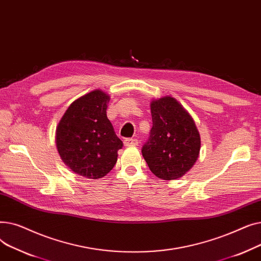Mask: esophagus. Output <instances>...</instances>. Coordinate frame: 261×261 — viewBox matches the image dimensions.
<instances>
[{
    "label": "esophagus",
    "mask_w": 261,
    "mask_h": 261,
    "mask_svg": "<svg viewBox=\"0 0 261 261\" xmlns=\"http://www.w3.org/2000/svg\"><path fill=\"white\" fill-rule=\"evenodd\" d=\"M123 145L126 147H130V146H138L139 145V140L136 139H126L123 141Z\"/></svg>",
    "instance_id": "34e87169"
}]
</instances>
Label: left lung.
Instances as JSON below:
<instances>
[{
  "mask_svg": "<svg viewBox=\"0 0 261 261\" xmlns=\"http://www.w3.org/2000/svg\"><path fill=\"white\" fill-rule=\"evenodd\" d=\"M152 128L142 153L149 169L163 180H174L194 166L201 147L191 116L170 96L151 102Z\"/></svg>",
  "mask_w": 261,
  "mask_h": 261,
  "instance_id": "1",
  "label": "left lung"
}]
</instances>
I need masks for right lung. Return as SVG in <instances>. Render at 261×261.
<instances>
[{"label":"right lung","instance_id":"add662e5","mask_svg":"<svg viewBox=\"0 0 261 261\" xmlns=\"http://www.w3.org/2000/svg\"><path fill=\"white\" fill-rule=\"evenodd\" d=\"M109 96L95 90L75 100L57 127L58 152L75 173L100 179L112 170L122 142L107 117Z\"/></svg>","mask_w":261,"mask_h":261}]
</instances>
